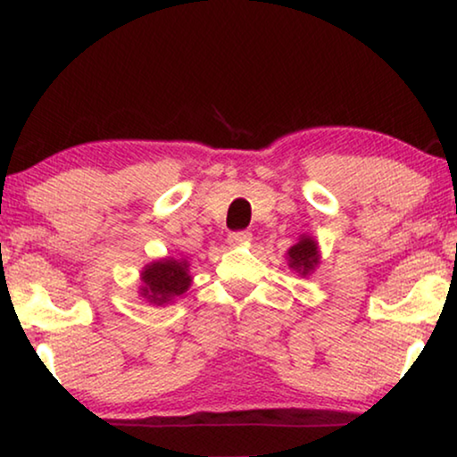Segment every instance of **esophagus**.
Listing matches in <instances>:
<instances>
[{
	"mask_svg": "<svg viewBox=\"0 0 457 457\" xmlns=\"http://www.w3.org/2000/svg\"><path fill=\"white\" fill-rule=\"evenodd\" d=\"M249 241H252V233H247V230H237V233L228 235L230 245H247Z\"/></svg>",
	"mask_w": 457,
	"mask_h": 457,
	"instance_id": "obj_1",
	"label": "esophagus"
}]
</instances>
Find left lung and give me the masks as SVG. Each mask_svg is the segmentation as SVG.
Segmentation results:
<instances>
[{
	"label": "left lung",
	"mask_w": 457,
	"mask_h": 457,
	"mask_svg": "<svg viewBox=\"0 0 457 457\" xmlns=\"http://www.w3.org/2000/svg\"><path fill=\"white\" fill-rule=\"evenodd\" d=\"M320 264V247L318 241L312 235H299L295 245L287 249V266L293 272H297V277H310Z\"/></svg>",
	"instance_id": "8db88e82"
}]
</instances>
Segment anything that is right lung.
<instances>
[{"mask_svg":"<svg viewBox=\"0 0 457 457\" xmlns=\"http://www.w3.org/2000/svg\"><path fill=\"white\" fill-rule=\"evenodd\" d=\"M189 266V260L174 258V255L149 262L139 274V297L145 299L149 305L172 303L193 283Z\"/></svg>","mask_w":457,"mask_h":457,"instance_id":"right-lung-1","label":"right lung"}]
</instances>
